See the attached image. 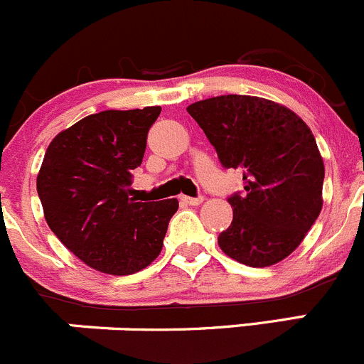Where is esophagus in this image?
Segmentation results:
<instances>
[{
  "label": "esophagus",
  "mask_w": 364,
  "mask_h": 364,
  "mask_svg": "<svg viewBox=\"0 0 364 364\" xmlns=\"http://www.w3.org/2000/svg\"><path fill=\"white\" fill-rule=\"evenodd\" d=\"M181 200L183 203L187 205H200L203 201V196H198V198H191V196H181Z\"/></svg>",
  "instance_id": "obj_1"
}]
</instances>
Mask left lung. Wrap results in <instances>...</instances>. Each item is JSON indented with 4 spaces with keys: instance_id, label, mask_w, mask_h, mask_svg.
<instances>
[{
    "instance_id": "1",
    "label": "left lung",
    "mask_w": 364,
    "mask_h": 364,
    "mask_svg": "<svg viewBox=\"0 0 364 364\" xmlns=\"http://www.w3.org/2000/svg\"><path fill=\"white\" fill-rule=\"evenodd\" d=\"M187 113L223 166L244 171V193L228 198L233 221L219 233V247L250 267L282 262L322 210L323 161L315 136L294 111L260 97H212Z\"/></svg>"
}]
</instances>
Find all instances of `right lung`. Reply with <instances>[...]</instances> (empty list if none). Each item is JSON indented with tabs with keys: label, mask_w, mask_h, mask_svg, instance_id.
I'll return each mask as SVG.
<instances>
[{
	"label": "right lung",
	"mask_w": 364,
	"mask_h": 364,
	"mask_svg": "<svg viewBox=\"0 0 364 364\" xmlns=\"http://www.w3.org/2000/svg\"><path fill=\"white\" fill-rule=\"evenodd\" d=\"M159 113V106L100 111L61 131L46 150L37 177L46 221L95 271L134 274L163 250L178 201L131 198L132 170Z\"/></svg>",
	"instance_id": "1"
}]
</instances>
